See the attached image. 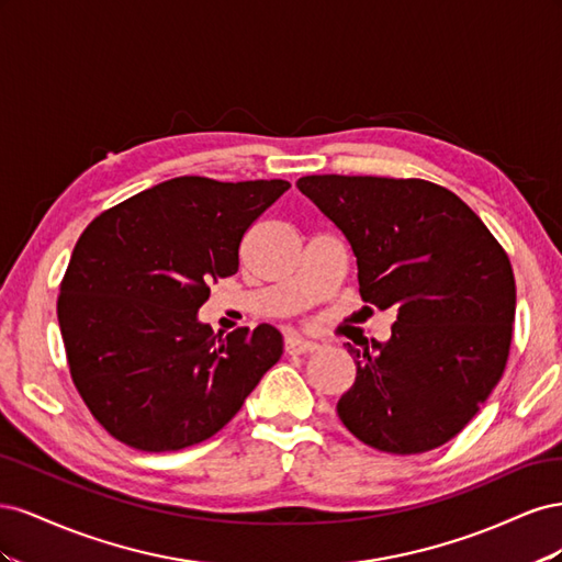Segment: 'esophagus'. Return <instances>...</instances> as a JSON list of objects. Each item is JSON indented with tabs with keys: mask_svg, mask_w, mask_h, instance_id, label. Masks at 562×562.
Masks as SVG:
<instances>
[{
	"mask_svg": "<svg viewBox=\"0 0 562 562\" xmlns=\"http://www.w3.org/2000/svg\"><path fill=\"white\" fill-rule=\"evenodd\" d=\"M316 349H318V345L312 342V339H304L300 335H288L285 337V351L288 353H312Z\"/></svg>",
	"mask_w": 562,
	"mask_h": 562,
	"instance_id": "esophagus-1",
	"label": "esophagus"
}]
</instances>
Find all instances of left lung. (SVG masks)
I'll use <instances>...</instances> for the list:
<instances>
[{
	"mask_svg": "<svg viewBox=\"0 0 562 562\" xmlns=\"http://www.w3.org/2000/svg\"><path fill=\"white\" fill-rule=\"evenodd\" d=\"M297 190L345 234L363 302L394 310L386 342L353 349L337 403L366 446L417 454L462 431L497 386L512 347L508 255L467 203L427 180L304 176Z\"/></svg>",
	"mask_w": 562,
	"mask_h": 562,
	"instance_id": "obj_1",
	"label": "left lung"
}]
</instances>
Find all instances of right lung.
Segmentation results:
<instances>
[{"label":"right lung","instance_id":"1","mask_svg":"<svg viewBox=\"0 0 562 562\" xmlns=\"http://www.w3.org/2000/svg\"><path fill=\"white\" fill-rule=\"evenodd\" d=\"M291 182L182 176L100 213L67 265L58 323L75 386L116 440L145 452L201 443L241 411L283 353L281 333H213L211 281L239 269L246 229Z\"/></svg>","mask_w":562,"mask_h":562}]
</instances>
